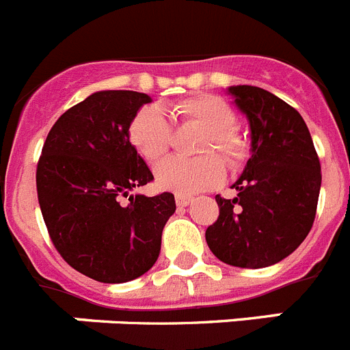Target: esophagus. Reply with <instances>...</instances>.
I'll use <instances>...</instances> for the list:
<instances>
[{
	"mask_svg": "<svg viewBox=\"0 0 350 350\" xmlns=\"http://www.w3.org/2000/svg\"><path fill=\"white\" fill-rule=\"evenodd\" d=\"M191 202H193V196H189V194H175V203H177V206H187Z\"/></svg>",
	"mask_w": 350,
	"mask_h": 350,
	"instance_id": "esophagus-1",
	"label": "esophagus"
}]
</instances>
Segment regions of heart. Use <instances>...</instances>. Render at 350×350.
<instances>
[{
	"mask_svg": "<svg viewBox=\"0 0 350 350\" xmlns=\"http://www.w3.org/2000/svg\"><path fill=\"white\" fill-rule=\"evenodd\" d=\"M170 112L182 126L202 129L203 135L194 147L200 157H168L157 165L156 180L163 189L175 193L212 189L224 178L221 160L228 168L237 170L249 157V144L237 128V112L221 96L210 92L189 96L173 103ZM128 138L147 163H156L168 152L173 129L159 108L144 107L129 120Z\"/></svg>",
	"mask_w": 350,
	"mask_h": 350,
	"instance_id": "obj_1",
	"label": "heart"
}]
</instances>
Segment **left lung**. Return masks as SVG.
<instances>
[{"mask_svg":"<svg viewBox=\"0 0 350 350\" xmlns=\"http://www.w3.org/2000/svg\"><path fill=\"white\" fill-rule=\"evenodd\" d=\"M250 122L252 156L233 184L238 196H215L219 217L206 243L222 262L265 268L307 238L317 212L321 163L298 110L261 88H230Z\"/></svg>","mask_w":350,"mask_h":350,"instance_id":"obj_1","label":"left lung"}]
</instances>
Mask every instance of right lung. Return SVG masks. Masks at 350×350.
<instances>
[{
    "label": "right lung",
    "instance_id": "obj_1",
    "mask_svg": "<svg viewBox=\"0 0 350 350\" xmlns=\"http://www.w3.org/2000/svg\"><path fill=\"white\" fill-rule=\"evenodd\" d=\"M150 98L100 91L55 120L36 166V193L61 258L85 277L122 284L150 270L175 212L172 193L129 191L154 180L128 138L133 116Z\"/></svg>",
    "mask_w": 350,
    "mask_h": 350
}]
</instances>
